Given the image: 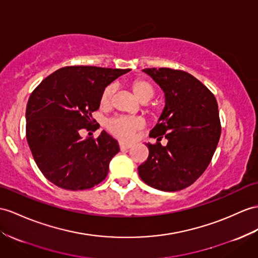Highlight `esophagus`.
Listing matches in <instances>:
<instances>
[{
    "label": "esophagus",
    "mask_w": 258,
    "mask_h": 258,
    "mask_svg": "<svg viewBox=\"0 0 258 258\" xmlns=\"http://www.w3.org/2000/svg\"><path fill=\"white\" fill-rule=\"evenodd\" d=\"M119 147H120L121 150H125V149H130L131 147H133V144H131V143H127V142H123V141H120V142H119Z\"/></svg>",
    "instance_id": "1"
}]
</instances>
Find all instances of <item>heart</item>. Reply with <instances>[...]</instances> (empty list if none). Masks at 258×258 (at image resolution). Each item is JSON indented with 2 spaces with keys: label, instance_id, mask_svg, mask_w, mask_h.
I'll list each match as a JSON object with an SVG mask.
<instances>
[{
  "label": "heart",
  "instance_id": "1",
  "mask_svg": "<svg viewBox=\"0 0 258 258\" xmlns=\"http://www.w3.org/2000/svg\"><path fill=\"white\" fill-rule=\"evenodd\" d=\"M131 89H133L135 95L139 98L142 103L149 102L154 95V87L149 81L144 79H136L131 82ZM116 86L115 84H109L103 90L100 94L99 103L102 107H109L112 103ZM106 127L110 133L120 138V139L129 140L134 137L137 130L143 127V120L138 117H128V116H118L111 118L106 123Z\"/></svg>",
  "mask_w": 258,
  "mask_h": 258
}]
</instances>
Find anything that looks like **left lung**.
I'll list each match as a JSON object with an SVG mask.
<instances>
[{
    "label": "left lung",
    "mask_w": 258,
    "mask_h": 258,
    "mask_svg": "<svg viewBox=\"0 0 258 258\" xmlns=\"http://www.w3.org/2000/svg\"><path fill=\"white\" fill-rule=\"evenodd\" d=\"M165 94V107L147 143L149 156L138 167L141 179L163 191L195 183L208 167L221 135L215 95L191 74L168 68L144 69ZM164 136L168 144L159 141Z\"/></svg>",
    "instance_id": "obj_1"
}]
</instances>
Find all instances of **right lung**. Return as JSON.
Instances as JSON below:
<instances>
[{"mask_svg":"<svg viewBox=\"0 0 258 258\" xmlns=\"http://www.w3.org/2000/svg\"><path fill=\"white\" fill-rule=\"evenodd\" d=\"M129 69L64 67L50 74L30 94L26 107V138L37 166L52 184L68 190L89 189L103 181L118 142L103 130H93L92 112L100 94Z\"/></svg>","mask_w":258,"mask_h":258,"instance_id":"1","label":"right lung"}]
</instances>
